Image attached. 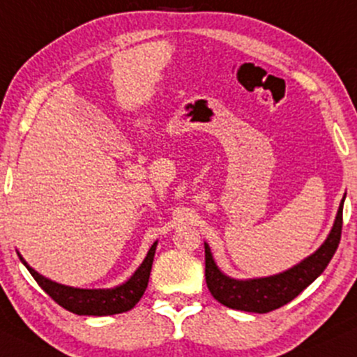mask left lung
Masks as SVG:
<instances>
[{"instance_id":"left-lung-1","label":"left lung","mask_w":357,"mask_h":357,"mask_svg":"<svg viewBox=\"0 0 357 357\" xmlns=\"http://www.w3.org/2000/svg\"><path fill=\"white\" fill-rule=\"evenodd\" d=\"M342 204H344V199L339 204L336 221L323 246L317 249L314 255L306 257L303 263L276 276L249 279V281H236V279L227 278L214 264L211 251L208 244H204V276L209 293L216 301L227 307L246 312H259V314L274 311L293 301L296 296L301 294L328 268L329 261L333 259L341 241Z\"/></svg>"}]
</instances>
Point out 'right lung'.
Returning <instances> with one entry per match:
<instances>
[{
  "instance_id": "1",
  "label": "right lung",
  "mask_w": 357,
  "mask_h": 357,
  "mask_svg": "<svg viewBox=\"0 0 357 357\" xmlns=\"http://www.w3.org/2000/svg\"><path fill=\"white\" fill-rule=\"evenodd\" d=\"M154 251H156V243L149 249L148 256L144 257L143 264L136 269V273L124 284L113 287V289H78V287L58 284V282L50 281L38 274L29 268L23 257L18 256L41 289L66 311L78 316H111L130 311L144 294L146 287H148L149 273H151Z\"/></svg>"
}]
</instances>
